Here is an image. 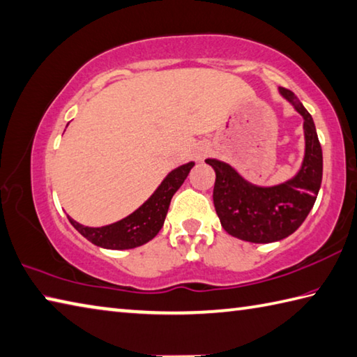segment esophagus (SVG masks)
I'll return each instance as SVG.
<instances>
[{
	"instance_id": "1",
	"label": "esophagus",
	"mask_w": 357,
	"mask_h": 357,
	"mask_svg": "<svg viewBox=\"0 0 357 357\" xmlns=\"http://www.w3.org/2000/svg\"><path fill=\"white\" fill-rule=\"evenodd\" d=\"M204 153H207V150H204ZM201 156H204V154H201Z\"/></svg>"
}]
</instances>
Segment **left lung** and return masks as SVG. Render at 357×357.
<instances>
[{"mask_svg": "<svg viewBox=\"0 0 357 357\" xmlns=\"http://www.w3.org/2000/svg\"><path fill=\"white\" fill-rule=\"evenodd\" d=\"M280 92L304 119L306 153L294 179L259 187L225 162L206 159L215 170L213 206L220 223L228 234L245 242L270 243L294 234L314 207L321 185L323 154L312 116L291 90L280 87Z\"/></svg>", "mask_w": 357, "mask_h": 357, "instance_id": "8db88e82", "label": "left lung"}]
</instances>
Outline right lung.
<instances>
[{"label":"right lung","mask_w":357,"mask_h":357,"mask_svg":"<svg viewBox=\"0 0 357 357\" xmlns=\"http://www.w3.org/2000/svg\"><path fill=\"white\" fill-rule=\"evenodd\" d=\"M193 165H195L193 162H189V164L181 165L176 170L168 173V176L162 181L158 190L137 211L120 220V222L101 226V228H89V226H82L68 217L70 223L89 242L101 246V248L129 250L150 242L160 231L170 201L179 187L183 185Z\"/></svg>","instance_id":"right-lung-1"}]
</instances>
